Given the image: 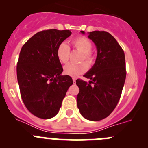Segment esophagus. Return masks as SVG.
<instances>
[{"instance_id":"1","label":"esophagus","mask_w":148,"mask_h":148,"mask_svg":"<svg viewBox=\"0 0 148 148\" xmlns=\"http://www.w3.org/2000/svg\"><path fill=\"white\" fill-rule=\"evenodd\" d=\"M72 80H73V82H74V83H75L76 82V80H77V79L74 78H74H72Z\"/></svg>"}]
</instances>
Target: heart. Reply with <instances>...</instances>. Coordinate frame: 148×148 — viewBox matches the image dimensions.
<instances>
[{
  "instance_id": "1",
  "label": "heart",
  "mask_w": 148,
  "mask_h": 148,
  "mask_svg": "<svg viewBox=\"0 0 148 148\" xmlns=\"http://www.w3.org/2000/svg\"><path fill=\"white\" fill-rule=\"evenodd\" d=\"M72 46L76 49L82 53L81 61L84 60L89 65H92L95 63V57L91 52L92 44L91 41L86 37L79 36L72 40ZM70 48L65 42L62 43L58 46L56 49V56L61 63H66L69 59ZM88 65L85 62L79 64L69 63L64 67V72L70 77H77L83 74L87 70Z\"/></svg>"
}]
</instances>
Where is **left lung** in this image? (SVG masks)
Wrapping results in <instances>:
<instances>
[{
  "label": "left lung",
  "instance_id": "8db88e82",
  "mask_svg": "<svg viewBox=\"0 0 148 148\" xmlns=\"http://www.w3.org/2000/svg\"><path fill=\"white\" fill-rule=\"evenodd\" d=\"M88 38L96 45L97 56L92 69L84 75L90 79L89 83L76 81L79 88L77 107L85 119L99 121L112 112L120 99L126 78L125 53L107 31H92Z\"/></svg>",
  "mask_w": 148,
  "mask_h": 148
}]
</instances>
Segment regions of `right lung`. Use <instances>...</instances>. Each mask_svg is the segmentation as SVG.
Instances as JSON below:
<instances>
[{
    "instance_id": "right-lung-1",
    "label": "right lung",
    "mask_w": 148,
    "mask_h": 148,
    "mask_svg": "<svg viewBox=\"0 0 148 148\" xmlns=\"http://www.w3.org/2000/svg\"><path fill=\"white\" fill-rule=\"evenodd\" d=\"M69 30L39 31L21 48L17 63V79L22 100L36 117L50 119L59 112L69 87V75H62L56 49L70 36Z\"/></svg>"
}]
</instances>
